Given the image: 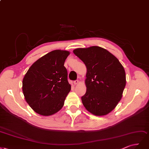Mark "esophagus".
<instances>
[{"mask_svg":"<svg viewBox=\"0 0 149 149\" xmlns=\"http://www.w3.org/2000/svg\"><path fill=\"white\" fill-rule=\"evenodd\" d=\"M79 83V80H75V81H74V85H77Z\"/></svg>","mask_w":149,"mask_h":149,"instance_id":"esophagus-1","label":"esophagus"}]
</instances>
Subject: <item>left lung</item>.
<instances>
[{"mask_svg":"<svg viewBox=\"0 0 149 149\" xmlns=\"http://www.w3.org/2000/svg\"><path fill=\"white\" fill-rule=\"evenodd\" d=\"M73 52L87 68V91L81 98L84 106L95 116L109 114L121 100L126 86L123 65L111 52L99 46L77 48Z\"/></svg>","mask_w":149,"mask_h":149,"instance_id":"left-lung-1","label":"left lung"}]
</instances>
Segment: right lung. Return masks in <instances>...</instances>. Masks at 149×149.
Wrapping results in <instances>:
<instances>
[{
    "label": "right lung",
    "instance_id": "add662e5",
    "mask_svg": "<svg viewBox=\"0 0 149 149\" xmlns=\"http://www.w3.org/2000/svg\"><path fill=\"white\" fill-rule=\"evenodd\" d=\"M69 54L66 50L51 51L35 61L24 76L23 93L27 103L38 114L51 116L63 107L71 89L64 66Z\"/></svg>",
    "mask_w": 149,
    "mask_h": 149
}]
</instances>
